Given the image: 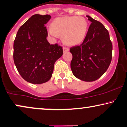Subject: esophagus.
<instances>
[{"mask_svg":"<svg viewBox=\"0 0 127 127\" xmlns=\"http://www.w3.org/2000/svg\"><path fill=\"white\" fill-rule=\"evenodd\" d=\"M63 52L64 53L67 52H68V51H69V49H68V48H67V47H63Z\"/></svg>","mask_w":127,"mask_h":127,"instance_id":"obj_1","label":"esophagus"}]
</instances>
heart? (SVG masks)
Returning a JSON list of instances; mask_svg holds the SVG:
<instances>
[{
  "instance_id": "obj_1",
  "label": "heart",
  "mask_w": 127,
  "mask_h": 127,
  "mask_svg": "<svg viewBox=\"0 0 127 127\" xmlns=\"http://www.w3.org/2000/svg\"><path fill=\"white\" fill-rule=\"evenodd\" d=\"M88 30V22L83 17H59L47 28L48 34L56 37L63 36V41L67 46H75L83 42Z\"/></svg>"
}]
</instances>
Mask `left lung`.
<instances>
[{"instance_id": "1", "label": "left lung", "mask_w": 127, "mask_h": 127, "mask_svg": "<svg viewBox=\"0 0 127 127\" xmlns=\"http://www.w3.org/2000/svg\"><path fill=\"white\" fill-rule=\"evenodd\" d=\"M91 22L82 44L70 49L73 55L71 69L76 78L94 81L108 69L112 59L113 46L108 30L98 21L87 15Z\"/></svg>"}]
</instances>
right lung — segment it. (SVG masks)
I'll return each mask as SVG.
<instances>
[{"label":"right lung","mask_w":127,"mask_h":127,"mask_svg":"<svg viewBox=\"0 0 127 127\" xmlns=\"http://www.w3.org/2000/svg\"><path fill=\"white\" fill-rule=\"evenodd\" d=\"M51 16L34 14L17 32L13 44V59L17 71L29 83L40 84L52 77L56 61L63 54L62 47L46 39L45 24Z\"/></svg>","instance_id":"1"}]
</instances>
